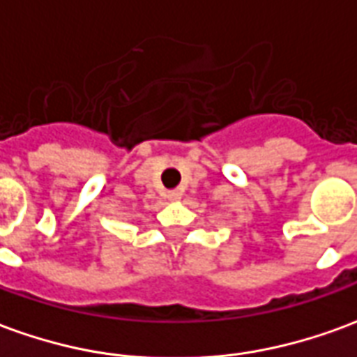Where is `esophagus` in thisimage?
Here are the masks:
<instances>
[{"label":"esophagus","mask_w":357,"mask_h":357,"mask_svg":"<svg viewBox=\"0 0 357 357\" xmlns=\"http://www.w3.org/2000/svg\"><path fill=\"white\" fill-rule=\"evenodd\" d=\"M166 197H168V201H179V199H181V193H179V191H170Z\"/></svg>","instance_id":"34e87169"}]
</instances>
